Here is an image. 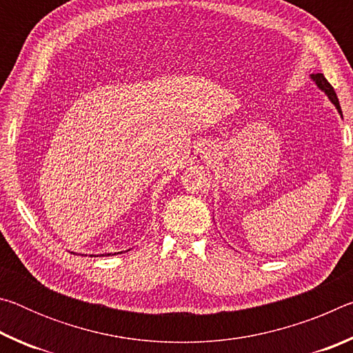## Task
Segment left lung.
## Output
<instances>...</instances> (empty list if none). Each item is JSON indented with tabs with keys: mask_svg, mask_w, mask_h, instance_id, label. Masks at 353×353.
Listing matches in <instances>:
<instances>
[{
	"mask_svg": "<svg viewBox=\"0 0 353 353\" xmlns=\"http://www.w3.org/2000/svg\"><path fill=\"white\" fill-rule=\"evenodd\" d=\"M312 79H313V82L316 83V85H318V87L321 88V90L327 94L328 99L332 101V103L334 104V107H336V110H338L339 113H341V117H343L341 105H339V101H338L336 93H334L333 87L330 85V83H328V81L325 79L324 74H322V73H316V74H312Z\"/></svg>",
	"mask_w": 353,
	"mask_h": 353,
	"instance_id": "8db88e82",
	"label": "left lung"
}]
</instances>
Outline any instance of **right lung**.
<instances>
[{
  "mask_svg": "<svg viewBox=\"0 0 353 353\" xmlns=\"http://www.w3.org/2000/svg\"><path fill=\"white\" fill-rule=\"evenodd\" d=\"M118 254H121V252H118ZM103 255H104V254H101L99 256H103ZM107 255H110V254H107Z\"/></svg>",
  "mask_w": 353,
  "mask_h": 353,
  "instance_id": "1",
  "label": "right lung"
}]
</instances>
